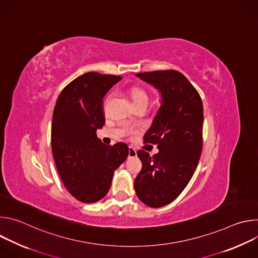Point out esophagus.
<instances>
[{
	"label": "esophagus",
	"instance_id": "1",
	"mask_svg": "<svg viewBox=\"0 0 258 258\" xmlns=\"http://www.w3.org/2000/svg\"><path fill=\"white\" fill-rule=\"evenodd\" d=\"M136 156H137L136 149H134L133 147H130V148H128V158H134Z\"/></svg>",
	"mask_w": 258,
	"mask_h": 258
}]
</instances>
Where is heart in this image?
<instances>
[{"mask_svg": "<svg viewBox=\"0 0 258 258\" xmlns=\"http://www.w3.org/2000/svg\"><path fill=\"white\" fill-rule=\"evenodd\" d=\"M130 96L134 104L148 102V95H147V93L143 89L138 87H133L130 90Z\"/></svg>", "mask_w": 258, "mask_h": 258, "instance_id": "obj_1", "label": "heart"}]
</instances>
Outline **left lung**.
I'll return each instance as SVG.
<instances>
[{
  "instance_id": "left-lung-1",
  "label": "left lung",
  "mask_w": 258,
  "mask_h": 258,
  "mask_svg": "<svg viewBox=\"0 0 258 258\" xmlns=\"http://www.w3.org/2000/svg\"><path fill=\"white\" fill-rule=\"evenodd\" d=\"M137 77L154 86L162 97L161 106L144 143L157 145L150 156L137 152L142 169L135 178L139 199L153 208L172 202L187 187L202 152L203 104L188 79L179 71L157 70Z\"/></svg>"
}]
</instances>
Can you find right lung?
Returning <instances> with one entry per match:
<instances>
[{"mask_svg": "<svg viewBox=\"0 0 258 258\" xmlns=\"http://www.w3.org/2000/svg\"><path fill=\"white\" fill-rule=\"evenodd\" d=\"M120 80L85 73L62 90L54 108L51 143L56 167L67 191L83 203L105 197L114 170L128 156L126 144L108 146L96 134L105 124L103 98Z\"/></svg>", "mask_w": 258, "mask_h": 258, "instance_id": "add662e5", "label": "right lung"}]
</instances>
